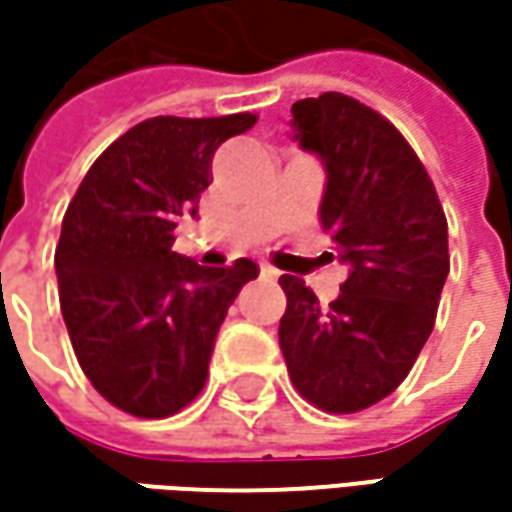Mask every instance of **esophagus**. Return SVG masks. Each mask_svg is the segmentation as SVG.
<instances>
[{"label": "esophagus", "mask_w": 512, "mask_h": 512, "mask_svg": "<svg viewBox=\"0 0 512 512\" xmlns=\"http://www.w3.org/2000/svg\"><path fill=\"white\" fill-rule=\"evenodd\" d=\"M259 273H262L265 279H270V282H276V279L282 276V273H279L273 265H259Z\"/></svg>", "instance_id": "1"}]
</instances>
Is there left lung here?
Masks as SVG:
<instances>
[{
    "instance_id": "left-lung-1",
    "label": "left lung",
    "mask_w": 512,
    "mask_h": 512,
    "mask_svg": "<svg viewBox=\"0 0 512 512\" xmlns=\"http://www.w3.org/2000/svg\"><path fill=\"white\" fill-rule=\"evenodd\" d=\"M290 113L299 145L325 165L319 219L350 273L330 305L282 276L279 344L307 402L359 413L407 379L433 330L450 270L447 219L416 150L382 113L344 93L299 99Z\"/></svg>"
}]
</instances>
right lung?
<instances>
[{
    "label": "right lung",
    "instance_id": "obj_1",
    "mask_svg": "<svg viewBox=\"0 0 512 512\" xmlns=\"http://www.w3.org/2000/svg\"><path fill=\"white\" fill-rule=\"evenodd\" d=\"M253 125L256 113L145 119L70 199L53 256L62 316L90 384L130 416L165 419L202 393L227 307L259 276L250 259L205 267L173 250L216 148Z\"/></svg>",
    "mask_w": 512,
    "mask_h": 512
}]
</instances>
